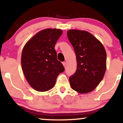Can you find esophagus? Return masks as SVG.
Returning <instances> with one entry per match:
<instances>
[{
    "instance_id": "esophagus-1",
    "label": "esophagus",
    "mask_w": 123,
    "mask_h": 123,
    "mask_svg": "<svg viewBox=\"0 0 123 123\" xmlns=\"http://www.w3.org/2000/svg\"><path fill=\"white\" fill-rule=\"evenodd\" d=\"M62 64H63V66H64V67H65V66H66V62H63Z\"/></svg>"
}]
</instances>
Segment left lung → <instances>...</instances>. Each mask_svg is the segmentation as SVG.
<instances>
[{"label":"left lung","mask_w":123,"mask_h":123,"mask_svg":"<svg viewBox=\"0 0 123 123\" xmlns=\"http://www.w3.org/2000/svg\"><path fill=\"white\" fill-rule=\"evenodd\" d=\"M67 35L75 51L77 63L76 72L69 77L70 86L80 93L91 92L100 84L105 73V50L88 31L70 30Z\"/></svg>","instance_id":"1"}]
</instances>
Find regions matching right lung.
Instances as JSON below:
<instances>
[{"instance_id":"1","label":"right lung","mask_w":123,"mask_h":123,"mask_svg":"<svg viewBox=\"0 0 123 123\" xmlns=\"http://www.w3.org/2000/svg\"><path fill=\"white\" fill-rule=\"evenodd\" d=\"M62 34L60 29H47L37 33L23 49L21 63L30 85L36 91L46 92L54 86L58 74L65 70L57 60L54 47Z\"/></svg>"}]
</instances>
